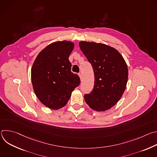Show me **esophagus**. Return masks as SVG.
<instances>
[{"instance_id": "esophagus-1", "label": "esophagus", "mask_w": 157, "mask_h": 157, "mask_svg": "<svg viewBox=\"0 0 157 157\" xmlns=\"http://www.w3.org/2000/svg\"><path fill=\"white\" fill-rule=\"evenodd\" d=\"M78 76H79V78L81 79H82V75H81V73H79V74H78Z\"/></svg>"}]
</instances>
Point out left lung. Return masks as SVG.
<instances>
[{
  "mask_svg": "<svg viewBox=\"0 0 157 157\" xmlns=\"http://www.w3.org/2000/svg\"><path fill=\"white\" fill-rule=\"evenodd\" d=\"M79 46L93 66L94 85L84 99L91 109L105 111L122 96L128 80V68L121 54L107 44L81 41Z\"/></svg>",
  "mask_w": 157,
  "mask_h": 157,
  "instance_id": "1",
  "label": "left lung"
}]
</instances>
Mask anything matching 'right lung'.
<instances>
[{
    "mask_svg": "<svg viewBox=\"0 0 157 157\" xmlns=\"http://www.w3.org/2000/svg\"><path fill=\"white\" fill-rule=\"evenodd\" d=\"M74 47L70 41L53 42L38 53L33 63L31 79L34 92L40 101L50 109L64 107L80 84L79 77L71 71L68 59Z\"/></svg>",
    "mask_w": 157,
    "mask_h": 157,
    "instance_id": "add662e5",
    "label": "right lung"
}]
</instances>
